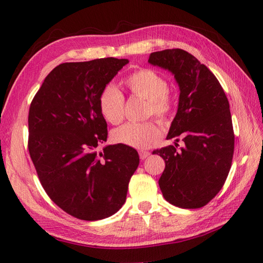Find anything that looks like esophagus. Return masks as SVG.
Returning <instances> with one entry per match:
<instances>
[{
  "label": "esophagus",
  "instance_id": "obj_1",
  "mask_svg": "<svg viewBox=\"0 0 263 263\" xmlns=\"http://www.w3.org/2000/svg\"><path fill=\"white\" fill-rule=\"evenodd\" d=\"M139 156H140V159H146L147 157L150 156L149 152H146V150H141V152H139Z\"/></svg>",
  "mask_w": 263,
  "mask_h": 263
}]
</instances>
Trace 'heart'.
<instances>
[{
	"mask_svg": "<svg viewBox=\"0 0 263 263\" xmlns=\"http://www.w3.org/2000/svg\"><path fill=\"white\" fill-rule=\"evenodd\" d=\"M124 85L135 96L148 100L147 116L154 115L161 122H167L174 109V100L168 91V82L153 69H138L124 79ZM125 99L116 87L106 86L98 97V108L103 119L110 124H119L124 117ZM161 130L157 123H125L111 132L116 143L146 149L157 142Z\"/></svg>",
	"mask_w": 263,
	"mask_h": 263,
	"instance_id": "heart-1",
	"label": "heart"
}]
</instances>
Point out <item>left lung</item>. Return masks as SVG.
Returning <instances> with one entry per match:
<instances>
[{
    "label": "left lung",
    "instance_id": "8db88e82",
    "mask_svg": "<svg viewBox=\"0 0 263 263\" xmlns=\"http://www.w3.org/2000/svg\"><path fill=\"white\" fill-rule=\"evenodd\" d=\"M148 62L171 71L180 87L177 113L167 139L184 147L154 150L165 160L159 187L170 203L197 209L214 199L230 173L234 137L230 103L215 74L180 48L150 54Z\"/></svg>",
    "mask_w": 263,
    "mask_h": 263
}]
</instances>
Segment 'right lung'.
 <instances>
[{
	"label": "right lung",
	"instance_id": "obj_1",
	"mask_svg": "<svg viewBox=\"0 0 263 263\" xmlns=\"http://www.w3.org/2000/svg\"><path fill=\"white\" fill-rule=\"evenodd\" d=\"M126 59L62 63L45 78L28 115V150L53 202L81 220H99L124 204L139 165L136 149L107 140L98 97Z\"/></svg>",
	"mask_w": 263,
	"mask_h": 263
}]
</instances>
